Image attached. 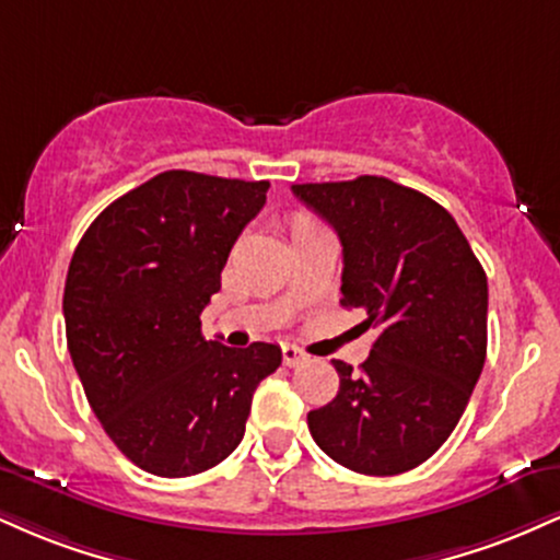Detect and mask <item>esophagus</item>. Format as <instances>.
I'll use <instances>...</instances> for the list:
<instances>
[{
    "label": "esophagus",
    "instance_id": "1",
    "mask_svg": "<svg viewBox=\"0 0 560 560\" xmlns=\"http://www.w3.org/2000/svg\"><path fill=\"white\" fill-rule=\"evenodd\" d=\"M281 358H284V365H300V363L307 361L305 352H302L300 347H294V345L281 347Z\"/></svg>",
    "mask_w": 560,
    "mask_h": 560
}]
</instances>
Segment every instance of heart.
I'll list each match as a JSON object with an SVG mask.
<instances>
[{"label":"heart","mask_w":560,"mask_h":560,"mask_svg":"<svg viewBox=\"0 0 560 560\" xmlns=\"http://www.w3.org/2000/svg\"><path fill=\"white\" fill-rule=\"evenodd\" d=\"M311 229H318V223L313 221V218H307L302 213L289 218V231H292V236H298V234H302V231H311Z\"/></svg>","instance_id":"heart-1"}]
</instances>
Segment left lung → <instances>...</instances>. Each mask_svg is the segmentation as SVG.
I'll use <instances>...</instances> for the list:
<instances>
[{
  "mask_svg": "<svg viewBox=\"0 0 560 560\" xmlns=\"http://www.w3.org/2000/svg\"><path fill=\"white\" fill-rule=\"evenodd\" d=\"M292 191L342 242V305L378 329L361 374L334 361L339 392L307 413L313 440L350 471H410L442 447L485 369V268L442 205L384 176Z\"/></svg>",
  "mask_w": 560,
  "mask_h": 560,
  "instance_id": "obj_1",
  "label": "left lung"
}]
</instances>
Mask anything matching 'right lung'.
<instances>
[{
	"mask_svg": "<svg viewBox=\"0 0 560 560\" xmlns=\"http://www.w3.org/2000/svg\"><path fill=\"white\" fill-rule=\"evenodd\" d=\"M268 182L165 171L94 218L70 260L68 350L102 429L155 477L221 464L244 436L279 345L202 337L205 305Z\"/></svg>",
	"mask_w": 560,
	"mask_h": 560,
	"instance_id": "1",
	"label": "right lung"
}]
</instances>
